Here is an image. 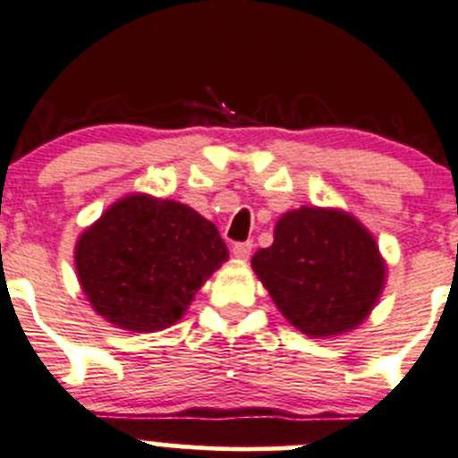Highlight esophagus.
I'll return each mask as SVG.
<instances>
[{
  "instance_id": "1",
  "label": "esophagus",
  "mask_w": 458,
  "mask_h": 458,
  "mask_svg": "<svg viewBox=\"0 0 458 458\" xmlns=\"http://www.w3.org/2000/svg\"><path fill=\"white\" fill-rule=\"evenodd\" d=\"M252 252V242H239L233 246V255L237 259H248Z\"/></svg>"
}]
</instances>
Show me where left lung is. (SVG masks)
<instances>
[{"label": "left lung", "mask_w": 458, "mask_h": 458, "mask_svg": "<svg viewBox=\"0 0 458 458\" xmlns=\"http://www.w3.org/2000/svg\"><path fill=\"white\" fill-rule=\"evenodd\" d=\"M252 267L281 315L310 336L357 327L386 279L377 242L357 219L310 206L276 221L275 242L255 252Z\"/></svg>", "instance_id": "left-lung-1"}]
</instances>
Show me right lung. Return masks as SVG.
<instances>
[{"instance_id": "1", "label": "right lung", "mask_w": 458, "mask_h": 458, "mask_svg": "<svg viewBox=\"0 0 458 458\" xmlns=\"http://www.w3.org/2000/svg\"><path fill=\"white\" fill-rule=\"evenodd\" d=\"M228 259L215 224L183 203L123 197L80 237L75 266L90 306L132 332L173 326Z\"/></svg>"}]
</instances>
